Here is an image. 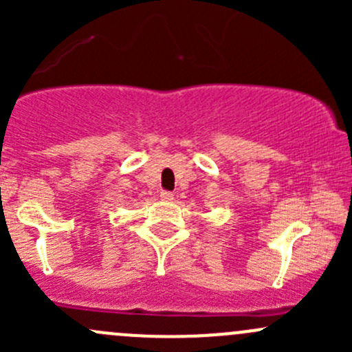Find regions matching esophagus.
<instances>
[{
	"label": "esophagus",
	"mask_w": 352,
	"mask_h": 352,
	"mask_svg": "<svg viewBox=\"0 0 352 352\" xmlns=\"http://www.w3.org/2000/svg\"><path fill=\"white\" fill-rule=\"evenodd\" d=\"M160 197H162L163 201H172L173 194H172V192H166V190H163V192L160 194Z\"/></svg>",
	"instance_id": "obj_1"
}]
</instances>
